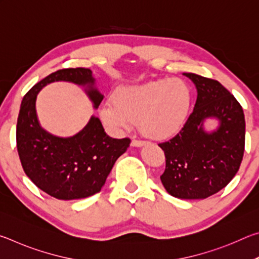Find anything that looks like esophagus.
I'll list each match as a JSON object with an SVG mask.
<instances>
[{
  "mask_svg": "<svg viewBox=\"0 0 259 259\" xmlns=\"http://www.w3.org/2000/svg\"><path fill=\"white\" fill-rule=\"evenodd\" d=\"M144 145H146V142H143V140L134 139L133 142H131V146H134V147H142Z\"/></svg>",
  "mask_w": 259,
  "mask_h": 259,
  "instance_id": "esophagus-1",
  "label": "esophagus"
}]
</instances>
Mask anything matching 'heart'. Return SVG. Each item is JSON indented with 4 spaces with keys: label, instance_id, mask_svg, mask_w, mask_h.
I'll return each mask as SVG.
<instances>
[{
    "label": "heart",
    "instance_id": "obj_1",
    "mask_svg": "<svg viewBox=\"0 0 259 259\" xmlns=\"http://www.w3.org/2000/svg\"><path fill=\"white\" fill-rule=\"evenodd\" d=\"M192 106V87L182 78H165L119 88L114 102L104 103L99 113L105 123L119 130L131 129L140 121L146 137L162 140L181 133Z\"/></svg>",
    "mask_w": 259,
    "mask_h": 259
}]
</instances>
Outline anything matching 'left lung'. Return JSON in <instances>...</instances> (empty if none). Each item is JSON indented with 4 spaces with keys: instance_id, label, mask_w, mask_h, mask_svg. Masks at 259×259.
I'll use <instances>...</instances> for the list:
<instances>
[{
    "instance_id": "left-lung-1",
    "label": "left lung",
    "mask_w": 259,
    "mask_h": 259,
    "mask_svg": "<svg viewBox=\"0 0 259 259\" xmlns=\"http://www.w3.org/2000/svg\"><path fill=\"white\" fill-rule=\"evenodd\" d=\"M194 83L196 102L186 125L168 142L161 182L178 199H205L224 188L240 168L244 152L245 121L241 105L221 83L183 73ZM207 120L218 125L207 130Z\"/></svg>"
}]
</instances>
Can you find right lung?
<instances>
[{"mask_svg": "<svg viewBox=\"0 0 259 259\" xmlns=\"http://www.w3.org/2000/svg\"><path fill=\"white\" fill-rule=\"evenodd\" d=\"M69 82L84 90L97 109L104 99L89 68L60 69L36 83L23 98L17 121V150L25 174L40 190L59 200H77L100 192L115 161L130 139L105 133L97 116L74 136L59 137L47 131L36 113V98L46 85Z\"/></svg>", "mask_w": 259, "mask_h": 259, "instance_id": "right-lung-1", "label": "right lung"}]
</instances>
